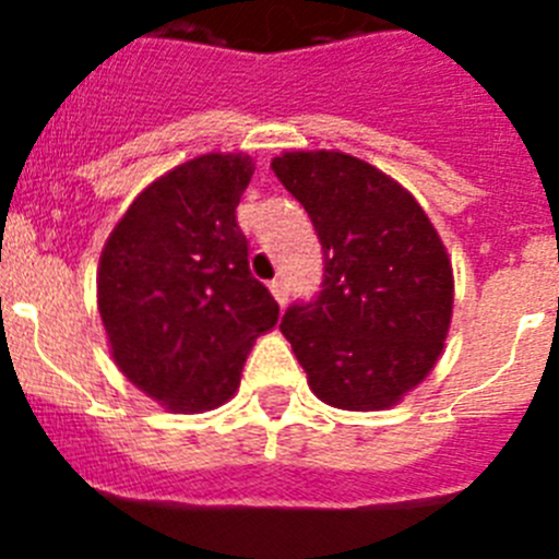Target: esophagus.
<instances>
[{
	"label": "esophagus",
	"instance_id": "esophagus-1",
	"mask_svg": "<svg viewBox=\"0 0 559 559\" xmlns=\"http://www.w3.org/2000/svg\"><path fill=\"white\" fill-rule=\"evenodd\" d=\"M269 288H271V294H274L276 302H280V305L288 302V285H285L283 280H271Z\"/></svg>",
	"mask_w": 559,
	"mask_h": 559
}]
</instances>
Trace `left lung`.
<instances>
[{"label": "left lung", "instance_id": "8db88e82", "mask_svg": "<svg viewBox=\"0 0 559 559\" xmlns=\"http://www.w3.org/2000/svg\"><path fill=\"white\" fill-rule=\"evenodd\" d=\"M276 179L313 221L322 290L283 316L285 338L328 406H394L433 369L451 328L453 271L406 187L338 151H290Z\"/></svg>", "mask_w": 559, "mask_h": 559}]
</instances>
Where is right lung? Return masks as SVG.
<instances>
[{
	"instance_id": "obj_1",
	"label": "right lung",
	"mask_w": 559,
	"mask_h": 559,
	"mask_svg": "<svg viewBox=\"0 0 559 559\" xmlns=\"http://www.w3.org/2000/svg\"><path fill=\"white\" fill-rule=\"evenodd\" d=\"M251 173L243 153L173 167L133 199L100 254L97 308L114 364L170 412L224 406L254 338L280 319L235 215Z\"/></svg>"
}]
</instances>
